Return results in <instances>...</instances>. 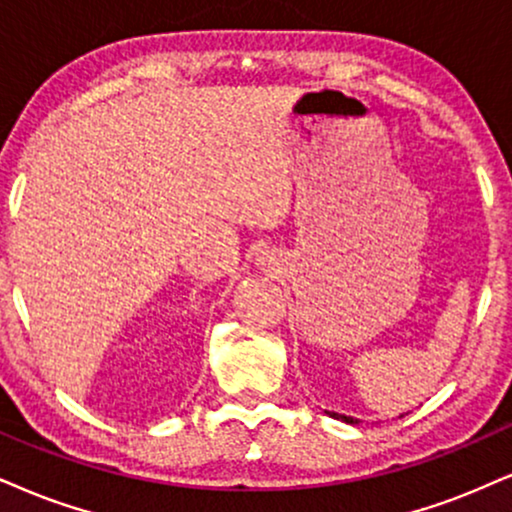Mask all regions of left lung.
<instances>
[{"label":"left lung","instance_id":"8db88e82","mask_svg":"<svg viewBox=\"0 0 512 512\" xmlns=\"http://www.w3.org/2000/svg\"><path fill=\"white\" fill-rule=\"evenodd\" d=\"M327 415H330V418H337V420H342V422H349V425H356V418H351V415H342V413H332V410H325Z\"/></svg>","mask_w":512,"mask_h":512}]
</instances>
